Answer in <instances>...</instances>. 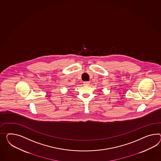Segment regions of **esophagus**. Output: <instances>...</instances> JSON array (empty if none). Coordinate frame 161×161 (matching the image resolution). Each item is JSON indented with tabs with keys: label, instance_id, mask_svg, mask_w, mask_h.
Returning <instances> with one entry per match:
<instances>
[{
	"label": "esophagus",
	"instance_id": "1",
	"mask_svg": "<svg viewBox=\"0 0 161 161\" xmlns=\"http://www.w3.org/2000/svg\"><path fill=\"white\" fill-rule=\"evenodd\" d=\"M89 84H90L89 82H83V85H84L85 86H88Z\"/></svg>",
	"mask_w": 161,
	"mask_h": 161
}]
</instances>
